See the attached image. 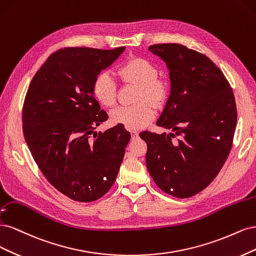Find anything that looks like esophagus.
<instances>
[{
    "instance_id": "1",
    "label": "esophagus",
    "mask_w": 256,
    "mask_h": 256,
    "mask_svg": "<svg viewBox=\"0 0 256 256\" xmlns=\"http://www.w3.org/2000/svg\"><path fill=\"white\" fill-rule=\"evenodd\" d=\"M130 135H132V139H137L139 137V134L137 133V132H132Z\"/></svg>"
}]
</instances>
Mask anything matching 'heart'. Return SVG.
<instances>
[{
	"instance_id": "b5f03b06",
	"label": "heart",
	"mask_w": 256,
	"mask_h": 256,
	"mask_svg": "<svg viewBox=\"0 0 256 256\" xmlns=\"http://www.w3.org/2000/svg\"><path fill=\"white\" fill-rule=\"evenodd\" d=\"M119 76L123 82L134 83L139 86L137 101L134 105H123L110 112V121L114 124L124 126L130 130H139L146 128L154 119L155 106H160L166 101L169 92L167 80L158 76V69L149 60L134 57L118 69ZM94 94L96 100L106 107H112L117 102V83L107 72H101L94 80ZM150 102H146L145 100Z\"/></svg>"
}]
</instances>
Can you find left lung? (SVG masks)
<instances>
[{"instance_id":"left-lung-1","label":"left lung","mask_w":256,"mask_h":256,"mask_svg":"<svg viewBox=\"0 0 256 256\" xmlns=\"http://www.w3.org/2000/svg\"><path fill=\"white\" fill-rule=\"evenodd\" d=\"M166 62L170 96L156 124L171 133L142 132L146 168L162 192L184 199L208 187L232 149L237 122L233 90L208 56L178 44L149 46ZM180 136L173 142L170 139Z\"/></svg>"}]
</instances>
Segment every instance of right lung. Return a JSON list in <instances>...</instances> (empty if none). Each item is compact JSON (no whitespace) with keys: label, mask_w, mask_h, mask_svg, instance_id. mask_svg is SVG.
Returning a JSON list of instances; mask_svg holds the SVG:
<instances>
[{"label":"right lung","mask_w":256,"mask_h":256,"mask_svg":"<svg viewBox=\"0 0 256 256\" xmlns=\"http://www.w3.org/2000/svg\"><path fill=\"white\" fill-rule=\"evenodd\" d=\"M124 50L60 48L28 86L24 138L46 178L74 201L92 202L110 190L130 139L122 126L94 132L108 116L94 96V80Z\"/></svg>","instance_id":"add662e5"}]
</instances>
